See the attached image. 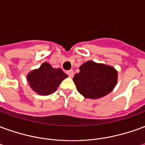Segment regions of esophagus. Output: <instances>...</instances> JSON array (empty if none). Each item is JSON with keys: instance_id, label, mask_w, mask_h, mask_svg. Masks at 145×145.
<instances>
[{"instance_id": "34e87169", "label": "esophagus", "mask_w": 145, "mask_h": 145, "mask_svg": "<svg viewBox=\"0 0 145 145\" xmlns=\"http://www.w3.org/2000/svg\"><path fill=\"white\" fill-rule=\"evenodd\" d=\"M67 75L69 76L70 78H72L73 76H74V72L73 70H70V71H67Z\"/></svg>"}]
</instances>
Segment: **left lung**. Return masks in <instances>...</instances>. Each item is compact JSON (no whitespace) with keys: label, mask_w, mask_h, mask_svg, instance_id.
I'll use <instances>...</instances> for the list:
<instances>
[{"label":"left lung","mask_w":145,"mask_h":145,"mask_svg":"<svg viewBox=\"0 0 145 145\" xmlns=\"http://www.w3.org/2000/svg\"><path fill=\"white\" fill-rule=\"evenodd\" d=\"M73 78L77 90L86 99H97L106 96L114 89L118 73L112 66L88 60L79 67Z\"/></svg>","instance_id":"obj_1"}]
</instances>
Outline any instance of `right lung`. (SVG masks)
I'll return each mask as SVG.
<instances>
[{"instance_id":"1","label":"right lung","mask_w":145,"mask_h":145,"mask_svg":"<svg viewBox=\"0 0 145 145\" xmlns=\"http://www.w3.org/2000/svg\"><path fill=\"white\" fill-rule=\"evenodd\" d=\"M68 76L60 68H54L47 62H44L37 69L27 74V81L33 91L40 95L54 93L61 82Z\"/></svg>"}]
</instances>
